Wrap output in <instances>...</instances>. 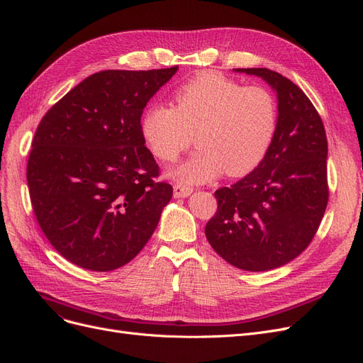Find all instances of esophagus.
I'll use <instances>...</instances> for the list:
<instances>
[{
    "instance_id": "esophagus-1",
    "label": "esophagus",
    "mask_w": 363,
    "mask_h": 363,
    "mask_svg": "<svg viewBox=\"0 0 363 363\" xmlns=\"http://www.w3.org/2000/svg\"><path fill=\"white\" fill-rule=\"evenodd\" d=\"M193 193V189L189 185H184V184H174L173 185V194L174 197H186Z\"/></svg>"
}]
</instances>
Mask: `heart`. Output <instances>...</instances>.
Masks as SVG:
<instances>
[{
    "label": "heart",
    "instance_id": "obj_1",
    "mask_svg": "<svg viewBox=\"0 0 363 363\" xmlns=\"http://www.w3.org/2000/svg\"><path fill=\"white\" fill-rule=\"evenodd\" d=\"M152 155L174 161L199 150L172 170L184 182H205L224 170L244 177L269 151L277 131V104L263 86H244L220 73H200L174 94V107L152 104L140 123Z\"/></svg>",
    "mask_w": 363,
    "mask_h": 363
}]
</instances>
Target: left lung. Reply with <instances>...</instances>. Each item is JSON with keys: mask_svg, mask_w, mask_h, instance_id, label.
I'll use <instances>...</instances> for the list:
<instances>
[{"mask_svg": "<svg viewBox=\"0 0 363 363\" xmlns=\"http://www.w3.org/2000/svg\"><path fill=\"white\" fill-rule=\"evenodd\" d=\"M235 72L277 91V131L256 169L216 191L218 208L205 235L239 269L271 271L298 257L318 230L329 200L328 139L314 104L290 79L267 69Z\"/></svg>", "mask_w": 363, "mask_h": 363, "instance_id": "1", "label": "left lung"}]
</instances>
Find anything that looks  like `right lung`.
<instances>
[{
    "label": "right lung",
    "instance_id": "add662e5",
    "mask_svg": "<svg viewBox=\"0 0 363 363\" xmlns=\"http://www.w3.org/2000/svg\"><path fill=\"white\" fill-rule=\"evenodd\" d=\"M177 70L91 74L40 121L26 166L33 211L52 247L84 269L133 260L170 202L140 118Z\"/></svg>",
    "mask_w": 363,
    "mask_h": 363
}]
</instances>
